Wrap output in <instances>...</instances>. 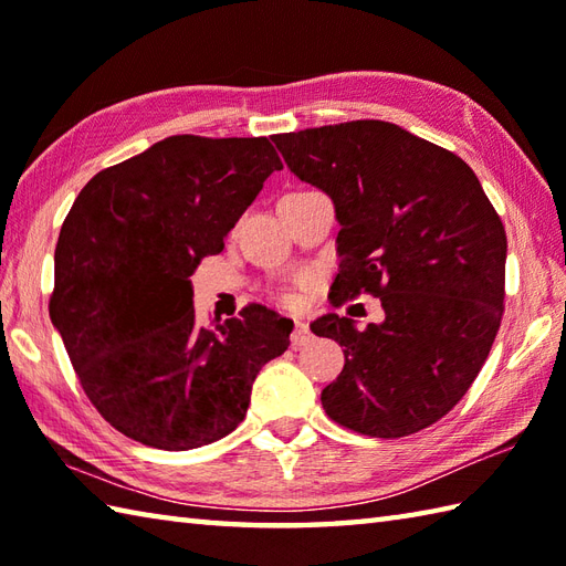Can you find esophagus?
<instances>
[{"label":"esophagus","instance_id":"esophagus-1","mask_svg":"<svg viewBox=\"0 0 566 566\" xmlns=\"http://www.w3.org/2000/svg\"><path fill=\"white\" fill-rule=\"evenodd\" d=\"M308 340H311V333H308L306 321H296V323H294V333H292V345H294V347H302V345H306Z\"/></svg>","mask_w":566,"mask_h":566}]
</instances>
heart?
<instances>
[{"instance_id": "1", "label": "heart", "mask_w": 566, "mask_h": 566, "mask_svg": "<svg viewBox=\"0 0 566 566\" xmlns=\"http://www.w3.org/2000/svg\"><path fill=\"white\" fill-rule=\"evenodd\" d=\"M282 302H284V304H290V306H294V304H298V296H296L294 292H284V294H282Z\"/></svg>"}]
</instances>
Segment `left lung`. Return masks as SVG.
Masks as SVG:
<instances>
[{
    "label": "left lung",
    "instance_id": "1",
    "mask_svg": "<svg viewBox=\"0 0 566 566\" xmlns=\"http://www.w3.org/2000/svg\"><path fill=\"white\" fill-rule=\"evenodd\" d=\"M286 167L333 199L340 268L331 304L377 296L381 323L326 314L311 331L345 347L321 394L369 438H403L450 413L486 363L503 316L506 231L462 158L389 122L274 136Z\"/></svg>",
    "mask_w": 566,
    "mask_h": 566
}]
</instances>
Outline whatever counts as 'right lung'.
I'll return each instance as SVG.
<instances>
[{"label": "right lung", "mask_w": 566, "mask_h": 566, "mask_svg": "<svg viewBox=\"0 0 566 566\" xmlns=\"http://www.w3.org/2000/svg\"><path fill=\"white\" fill-rule=\"evenodd\" d=\"M282 160L268 138L170 136L94 175L55 245L51 321L87 399L126 438L195 450L248 413L294 323L268 306L199 326L189 276Z\"/></svg>", "instance_id": "obj_1"}]
</instances>
